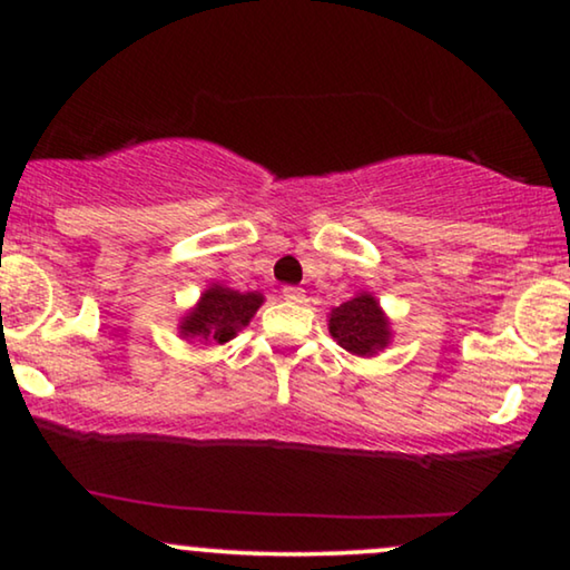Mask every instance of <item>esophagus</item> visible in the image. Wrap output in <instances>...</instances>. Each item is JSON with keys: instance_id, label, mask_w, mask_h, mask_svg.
<instances>
[{"instance_id": "obj_1", "label": "esophagus", "mask_w": 570, "mask_h": 570, "mask_svg": "<svg viewBox=\"0 0 570 570\" xmlns=\"http://www.w3.org/2000/svg\"><path fill=\"white\" fill-rule=\"evenodd\" d=\"M283 298L291 303H303V298H306V291H303V287L287 285V287H283Z\"/></svg>"}]
</instances>
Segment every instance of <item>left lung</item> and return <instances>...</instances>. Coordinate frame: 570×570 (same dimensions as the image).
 Masks as SVG:
<instances>
[{"label": "left lung", "mask_w": 570, "mask_h": 570, "mask_svg": "<svg viewBox=\"0 0 570 570\" xmlns=\"http://www.w3.org/2000/svg\"><path fill=\"white\" fill-rule=\"evenodd\" d=\"M326 322H330L332 340L357 357L379 355L394 337L392 318L381 308L376 295L368 291L355 293L342 306H334Z\"/></svg>", "instance_id": "1"}]
</instances>
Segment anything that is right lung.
<instances>
[{"label": "right lung", "mask_w": 570, "mask_h": 570, "mask_svg": "<svg viewBox=\"0 0 570 570\" xmlns=\"http://www.w3.org/2000/svg\"><path fill=\"white\" fill-rule=\"evenodd\" d=\"M262 303L264 295L259 291L238 293L228 285L213 283L178 318V337L186 342H205V345H225L248 326Z\"/></svg>", "instance_id": "1"}]
</instances>
